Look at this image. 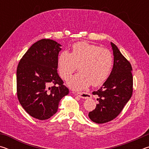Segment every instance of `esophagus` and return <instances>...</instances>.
Segmentation results:
<instances>
[{
    "label": "esophagus",
    "instance_id": "obj_1",
    "mask_svg": "<svg viewBox=\"0 0 149 149\" xmlns=\"http://www.w3.org/2000/svg\"><path fill=\"white\" fill-rule=\"evenodd\" d=\"M75 95L78 96V97L80 98H82V99H90L91 98V95L89 93H86V92H79V93H77Z\"/></svg>",
    "mask_w": 149,
    "mask_h": 149
}]
</instances>
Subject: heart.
<instances>
[{
	"label": "heart",
	"instance_id": "b5f03b06",
	"mask_svg": "<svg viewBox=\"0 0 149 149\" xmlns=\"http://www.w3.org/2000/svg\"><path fill=\"white\" fill-rule=\"evenodd\" d=\"M112 65L110 50L84 41L75 42L71 53L64 50L58 58L59 74L65 80L79 66L80 72L68 81L69 87L76 91L86 89L91 84L95 87L102 84L109 76Z\"/></svg>",
	"mask_w": 149,
	"mask_h": 149
}]
</instances>
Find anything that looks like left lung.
I'll return each mask as SVG.
<instances>
[{
	"instance_id": "left-lung-1",
	"label": "left lung",
	"mask_w": 149,
	"mask_h": 149,
	"mask_svg": "<svg viewBox=\"0 0 149 149\" xmlns=\"http://www.w3.org/2000/svg\"><path fill=\"white\" fill-rule=\"evenodd\" d=\"M114 54V65L102 87L93 95H97L99 104L89 113L93 122L104 123L114 120L122 112L133 93L132 67L118 47L111 42Z\"/></svg>"
}]
</instances>
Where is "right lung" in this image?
<instances>
[{
	"instance_id": "right-lung-1",
	"label": "right lung",
	"mask_w": 149,
	"mask_h": 149,
	"mask_svg": "<svg viewBox=\"0 0 149 149\" xmlns=\"http://www.w3.org/2000/svg\"><path fill=\"white\" fill-rule=\"evenodd\" d=\"M60 47L53 40H39L27 50L17 65V99L27 114L40 120L52 117L60 100L69 93L57 72Z\"/></svg>"
}]
</instances>
